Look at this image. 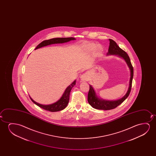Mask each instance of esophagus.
Wrapping results in <instances>:
<instances>
[{
	"instance_id": "obj_1",
	"label": "esophagus",
	"mask_w": 156,
	"mask_h": 156,
	"mask_svg": "<svg viewBox=\"0 0 156 156\" xmlns=\"http://www.w3.org/2000/svg\"><path fill=\"white\" fill-rule=\"evenodd\" d=\"M80 80L83 81H87L89 80V76L87 73H83L80 76Z\"/></svg>"
}]
</instances>
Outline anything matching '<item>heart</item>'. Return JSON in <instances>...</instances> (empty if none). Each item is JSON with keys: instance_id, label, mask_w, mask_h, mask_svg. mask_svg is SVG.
<instances>
[{"instance_id": "heart-1", "label": "heart", "mask_w": 156, "mask_h": 156, "mask_svg": "<svg viewBox=\"0 0 156 156\" xmlns=\"http://www.w3.org/2000/svg\"><path fill=\"white\" fill-rule=\"evenodd\" d=\"M83 48L87 50L88 51H92L96 49L97 51H101V47L100 46H98L96 44L94 43H86L83 45Z\"/></svg>"}]
</instances>
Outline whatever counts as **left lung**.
<instances>
[{
	"label": "left lung",
	"instance_id": "left-lung-1",
	"mask_svg": "<svg viewBox=\"0 0 156 156\" xmlns=\"http://www.w3.org/2000/svg\"><path fill=\"white\" fill-rule=\"evenodd\" d=\"M109 40L110 41V45L107 55H115L125 60L130 70V79L127 92H126V94L122 98L117 100H106L99 98L96 94L95 90H94V88L93 87L92 85H90V90L88 94V102L93 108L98 110H109L115 109L120 104H122L129 95L133 78V68L128 54L121 49L115 41L110 39H109Z\"/></svg>",
	"mask_w": 156,
	"mask_h": 156
}]
</instances>
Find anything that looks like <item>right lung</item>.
<instances>
[{
    "mask_svg": "<svg viewBox=\"0 0 156 156\" xmlns=\"http://www.w3.org/2000/svg\"><path fill=\"white\" fill-rule=\"evenodd\" d=\"M76 39L73 37H69V38H52L49 40H46L42 41L40 43L35 50L38 49L41 47H45L48 45H51V44H62V43H67L71 41H74ZM76 80L75 81H73L72 83H71L70 85L66 87L65 90L63 94L62 95L61 98L56 101V102L52 103L51 105H44L36 102L34 101L31 97L30 98L33 102L34 103L35 105H38V107H41L42 109L47 110V111H51V112H56V111H61L66 108L67 105L68 104L69 101V96L71 90H72L73 87L76 85Z\"/></svg>",
    "mask_w": 156,
    "mask_h": 156,
    "instance_id": "1",
    "label": "right lung"
}]
</instances>
